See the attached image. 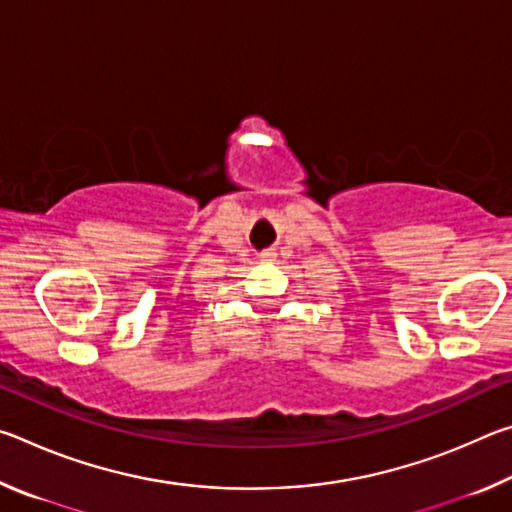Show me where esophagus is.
<instances>
[{
  "instance_id": "obj_1",
  "label": "esophagus",
  "mask_w": 512,
  "mask_h": 512,
  "mask_svg": "<svg viewBox=\"0 0 512 512\" xmlns=\"http://www.w3.org/2000/svg\"><path fill=\"white\" fill-rule=\"evenodd\" d=\"M259 257H262V262H273L275 253H271V250H264V253H259Z\"/></svg>"
}]
</instances>
